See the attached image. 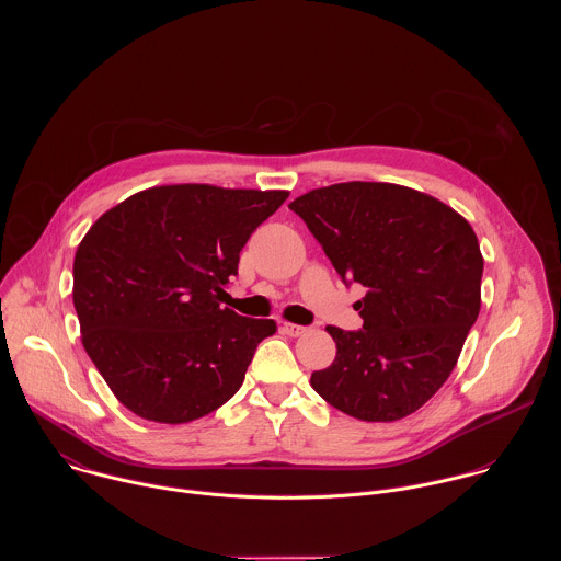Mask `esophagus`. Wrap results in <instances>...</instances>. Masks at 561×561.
<instances>
[{
	"label": "esophagus",
	"instance_id": "esophagus-1",
	"mask_svg": "<svg viewBox=\"0 0 561 561\" xmlns=\"http://www.w3.org/2000/svg\"><path fill=\"white\" fill-rule=\"evenodd\" d=\"M282 331H284L286 335H290V337H301V335L308 333V327H299V324L284 322V324H282Z\"/></svg>",
	"mask_w": 561,
	"mask_h": 561
}]
</instances>
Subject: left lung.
<instances>
[{
    "instance_id": "1",
    "label": "left lung",
    "mask_w": 561,
    "mask_h": 561,
    "mask_svg": "<svg viewBox=\"0 0 561 561\" xmlns=\"http://www.w3.org/2000/svg\"><path fill=\"white\" fill-rule=\"evenodd\" d=\"M344 282L368 288L359 331L327 327L335 362L310 386L362 422H397L442 388L482 306L484 257L444 202L383 182L314 188L288 204Z\"/></svg>"
}]
</instances>
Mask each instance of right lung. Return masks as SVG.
Here are the masks:
<instances>
[{"instance_id": "add662e5", "label": "right lung", "mask_w": 561, "mask_h": 561, "mask_svg": "<svg viewBox=\"0 0 561 561\" xmlns=\"http://www.w3.org/2000/svg\"><path fill=\"white\" fill-rule=\"evenodd\" d=\"M288 191L154 186L106 210L72 262L82 344L141 420L186 424L239 390L273 319L219 301L253 230Z\"/></svg>"}]
</instances>
